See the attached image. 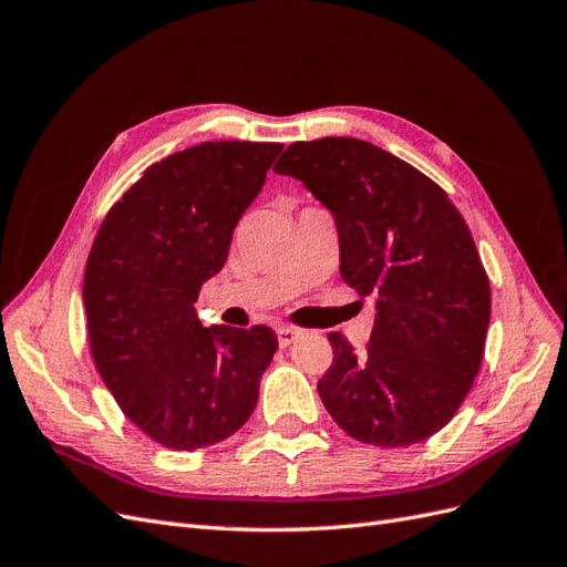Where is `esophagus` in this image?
Returning a JSON list of instances; mask_svg holds the SVG:
<instances>
[{
    "label": "esophagus",
    "instance_id": "34e87169",
    "mask_svg": "<svg viewBox=\"0 0 567 567\" xmlns=\"http://www.w3.org/2000/svg\"><path fill=\"white\" fill-rule=\"evenodd\" d=\"M277 336H279V346H281V348H288L290 342H296V340H298L300 329H296V326H279Z\"/></svg>",
    "mask_w": 567,
    "mask_h": 567
}]
</instances>
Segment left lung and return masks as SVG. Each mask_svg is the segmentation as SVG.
Listing matches in <instances>:
<instances>
[{"mask_svg": "<svg viewBox=\"0 0 567 567\" xmlns=\"http://www.w3.org/2000/svg\"><path fill=\"white\" fill-rule=\"evenodd\" d=\"M274 173L300 179L336 217L340 277L375 300L369 346L329 333L319 398L350 437L409 447L447 425L480 371L489 279L442 188L352 136L290 144Z\"/></svg>", "mask_w": 567, "mask_h": 567, "instance_id": "1", "label": "left lung"}]
</instances>
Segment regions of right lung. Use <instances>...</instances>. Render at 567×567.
<instances>
[{"mask_svg": "<svg viewBox=\"0 0 567 567\" xmlns=\"http://www.w3.org/2000/svg\"><path fill=\"white\" fill-rule=\"evenodd\" d=\"M281 144L203 142L146 167L109 215L84 267L96 371L123 414L167 450L241 427L279 340L267 326L198 321L200 286L225 267L234 227Z\"/></svg>", "mask_w": 567, "mask_h": 567, "instance_id": "1", "label": "right lung"}]
</instances>
